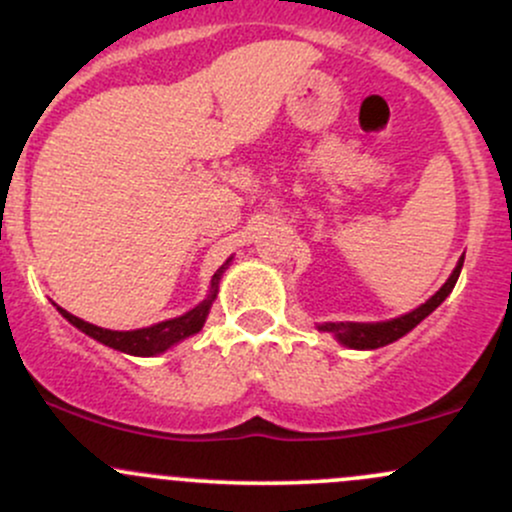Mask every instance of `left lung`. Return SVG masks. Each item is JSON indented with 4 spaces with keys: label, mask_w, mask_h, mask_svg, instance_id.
Wrapping results in <instances>:
<instances>
[{
    "label": "left lung",
    "mask_w": 512,
    "mask_h": 512,
    "mask_svg": "<svg viewBox=\"0 0 512 512\" xmlns=\"http://www.w3.org/2000/svg\"><path fill=\"white\" fill-rule=\"evenodd\" d=\"M464 257H460L457 267L452 269L450 279L440 286V291L433 293L426 303H421L419 308L411 310V313L395 317V320L387 322H325V325H317V330L322 332H332L337 337V342H342L349 349H380V346L397 342L399 337L414 330L424 317H428L433 310L438 308L445 298L450 296V291L455 289L457 276H460Z\"/></svg>",
    "instance_id": "1"
}]
</instances>
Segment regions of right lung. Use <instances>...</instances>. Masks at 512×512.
Masks as SVG:
<instances>
[{
  "instance_id": "obj_1",
  "label": "right lung",
  "mask_w": 512,
  "mask_h": 512,
  "mask_svg": "<svg viewBox=\"0 0 512 512\" xmlns=\"http://www.w3.org/2000/svg\"><path fill=\"white\" fill-rule=\"evenodd\" d=\"M228 262L231 260H226V264H223L221 269H216V274L211 276L209 296L204 298L197 308H192L190 313L180 317H173V320L158 322V325H151V327H142V330H132V332L103 330V327H96L91 325V322H84L81 317L67 313L64 308H57V310H60L62 317H67L74 327H79V330L88 334V337H93L96 342L110 346V349H117L122 351V354H132V356H156V354H163V351L170 349L173 344H178L182 339L192 337V334L202 330L204 322H207L211 303H214L216 293H219L221 274L226 272Z\"/></svg>"
}]
</instances>
